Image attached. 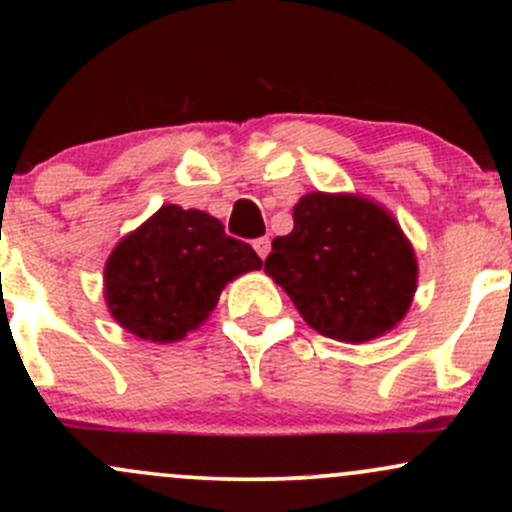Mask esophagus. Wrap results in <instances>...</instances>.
Instances as JSON below:
<instances>
[{
  "instance_id": "obj_1",
  "label": "esophagus",
  "mask_w": 512,
  "mask_h": 512,
  "mask_svg": "<svg viewBox=\"0 0 512 512\" xmlns=\"http://www.w3.org/2000/svg\"><path fill=\"white\" fill-rule=\"evenodd\" d=\"M252 245H255V252L262 257V260L269 255V250H272V240L269 238H257Z\"/></svg>"
}]
</instances>
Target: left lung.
<instances>
[{"instance_id": "left-lung-1", "label": "left lung", "mask_w": 512, "mask_h": 512, "mask_svg": "<svg viewBox=\"0 0 512 512\" xmlns=\"http://www.w3.org/2000/svg\"><path fill=\"white\" fill-rule=\"evenodd\" d=\"M264 272L315 332L361 344L383 337L407 315L419 264L380 204L310 192L293 207V231L272 240Z\"/></svg>"}]
</instances>
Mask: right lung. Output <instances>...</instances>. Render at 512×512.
I'll return each instance as SVG.
<instances>
[{"label":"right lung","instance_id":"obj_1","mask_svg":"<svg viewBox=\"0 0 512 512\" xmlns=\"http://www.w3.org/2000/svg\"><path fill=\"white\" fill-rule=\"evenodd\" d=\"M252 269H262L257 252L219 219L166 204L110 252L103 293L117 325L168 344L197 330L223 286Z\"/></svg>","mask_w":512,"mask_h":512}]
</instances>
